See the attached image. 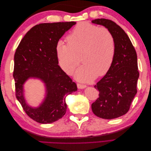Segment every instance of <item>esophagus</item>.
Instances as JSON below:
<instances>
[{
    "label": "esophagus",
    "instance_id": "obj_1",
    "mask_svg": "<svg viewBox=\"0 0 151 151\" xmlns=\"http://www.w3.org/2000/svg\"><path fill=\"white\" fill-rule=\"evenodd\" d=\"M77 88H78L79 89H84L86 88V85L77 84Z\"/></svg>",
    "mask_w": 151,
    "mask_h": 151
}]
</instances>
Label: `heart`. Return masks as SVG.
<instances>
[{"label": "heart", "instance_id": "heart-1", "mask_svg": "<svg viewBox=\"0 0 151 151\" xmlns=\"http://www.w3.org/2000/svg\"><path fill=\"white\" fill-rule=\"evenodd\" d=\"M67 45L59 41L56 46L58 64L67 74L84 63L76 73L81 81H91L106 74L113 64L116 43L111 32L88 22H79L67 37Z\"/></svg>", "mask_w": 151, "mask_h": 151}]
</instances>
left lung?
<instances>
[{"instance_id":"obj_1","label":"left lung","mask_w":151,"mask_h":151,"mask_svg":"<svg viewBox=\"0 0 151 151\" xmlns=\"http://www.w3.org/2000/svg\"><path fill=\"white\" fill-rule=\"evenodd\" d=\"M110 31L116 43V53L110 69L94 87L99 98L91 104L95 115L113 119L126 114L137 94L139 77L137 56L129 36L115 22L106 19L91 21Z\"/></svg>"}]
</instances>
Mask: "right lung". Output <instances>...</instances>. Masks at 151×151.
Segmentation results:
<instances>
[{"instance_id": "obj_1", "label": "right lung", "mask_w": 151, "mask_h": 151, "mask_svg": "<svg viewBox=\"0 0 151 151\" xmlns=\"http://www.w3.org/2000/svg\"><path fill=\"white\" fill-rule=\"evenodd\" d=\"M76 24L71 21L36 25L16 49L13 72L16 98L27 115L40 123L60 119L66 112V97L77 90L76 84L58 65L56 54L59 40ZM29 78L42 80L46 89L44 101L37 108L28 105L24 96L23 85Z\"/></svg>"}]
</instances>
